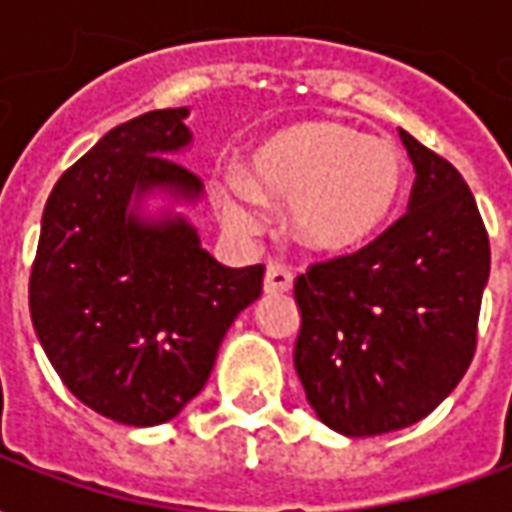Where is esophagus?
Listing matches in <instances>:
<instances>
[{"label":"esophagus","mask_w":512,"mask_h":512,"mask_svg":"<svg viewBox=\"0 0 512 512\" xmlns=\"http://www.w3.org/2000/svg\"><path fill=\"white\" fill-rule=\"evenodd\" d=\"M263 288H266V293H271V296L290 293V288H293V274H290V268L282 266V263H268Z\"/></svg>","instance_id":"1"}]
</instances>
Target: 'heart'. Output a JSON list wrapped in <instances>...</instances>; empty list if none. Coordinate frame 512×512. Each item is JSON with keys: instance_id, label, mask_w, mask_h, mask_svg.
Wrapping results in <instances>:
<instances>
[{"instance_id": "b5f03b06", "label": "heart", "mask_w": 512, "mask_h": 512, "mask_svg": "<svg viewBox=\"0 0 512 512\" xmlns=\"http://www.w3.org/2000/svg\"><path fill=\"white\" fill-rule=\"evenodd\" d=\"M406 189L403 150L334 120L279 128L213 183L216 211L238 233L255 230L260 202H287L293 238L315 255L367 246L395 216Z\"/></svg>"}]
</instances>
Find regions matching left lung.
<instances>
[{"label": "left lung", "mask_w": 512, "mask_h": 512, "mask_svg": "<svg viewBox=\"0 0 512 512\" xmlns=\"http://www.w3.org/2000/svg\"><path fill=\"white\" fill-rule=\"evenodd\" d=\"M414 164L408 211L370 244L293 282V365L315 414L345 436L428 417L477 348L491 246L472 191L447 158L400 128Z\"/></svg>", "instance_id": "8db88e82"}]
</instances>
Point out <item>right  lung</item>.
<instances>
[{"instance_id":"1","label":"right lung","mask_w":512,"mask_h":512,"mask_svg":"<svg viewBox=\"0 0 512 512\" xmlns=\"http://www.w3.org/2000/svg\"><path fill=\"white\" fill-rule=\"evenodd\" d=\"M180 109L120 123L62 172L43 211L29 315L62 384L120 425H161L200 392L263 266L224 268L183 219L145 224L131 194L200 178L169 158L189 145Z\"/></svg>"}]
</instances>
